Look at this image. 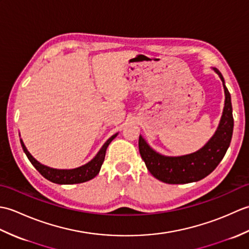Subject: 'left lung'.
Returning <instances> with one entry per match:
<instances>
[{"mask_svg":"<svg viewBox=\"0 0 249 249\" xmlns=\"http://www.w3.org/2000/svg\"><path fill=\"white\" fill-rule=\"evenodd\" d=\"M223 81L225 89V107L220 123L214 136L203 147L184 156H163L155 152L139 137V152L147 170L154 178L167 184H186L197 182L208 177L223 160L230 145L233 133L231 96L225 86L220 71L213 68Z\"/></svg>","mask_w":249,"mask_h":249,"instance_id":"left-lung-1","label":"left lung"}]
</instances>
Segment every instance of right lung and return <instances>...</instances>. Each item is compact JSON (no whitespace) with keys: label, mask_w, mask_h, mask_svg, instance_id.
I'll return each mask as SVG.
<instances>
[{"label":"right lung","mask_w":249,"mask_h":249,"mask_svg":"<svg viewBox=\"0 0 249 249\" xmlns=\"http://www.w3.org/2000/svg\"><path fill=\"white\" fill-rule=\"evenodd\" d=\"M116 136H118V134L110 137V138L105 142V144L103 145L102 149L99 150L96 156H95L91 161H89L88 163H86V165L75 168V169H53V168L41 165V163L37 161L35 158L30 154V152L26 150L23 141L20 139V142H21V146H22L23 149V152L25 153V155L28 156L32 165L36 168V170L38 171L45 178L49 179L50 182L56 183V184H78V183L89 181V179H92L97 176L105 160V155H106V151H107V147L110 144V142L112 141Z\"/></svg>","instance_id":"obj_1"}]
</instances>
